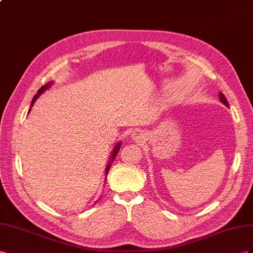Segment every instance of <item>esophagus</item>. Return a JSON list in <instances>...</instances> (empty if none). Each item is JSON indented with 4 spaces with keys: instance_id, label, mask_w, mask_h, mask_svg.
Instances as JSON below:
<instances>
[{
    "instance_id": "34e87169",
    "label": "esophagus",
    "mask_w": 253,
    "mask_h": 253,
    "mask_svg": "<svg viewBox=\"0 0 253 253\" xmlns=\"http://www.w3.org/2000/svg\"><path fill=\"white\" fill-rule=\"evenodd\" d=\"M142 138H143V136H142V134L141 133H134L133 134V139L135 140V141H141L142 140Z\"/></svg>"
}]
</instances>
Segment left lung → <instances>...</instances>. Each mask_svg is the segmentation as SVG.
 Segmentation results:
<instances>
[{"label":"left lung","mask_w":253,"mask_h":253,"mask_svg":"<svg viewBox=\"0 0 253 253\" xmlns=\"http://www.w3.org/2000/svg\"><path fill=\"white\" fill-rule=\"evenodd\" d=\"M219 99H220V102H221L223 105H226L227 107H229V104H228V102H227V99H226L225 95H223L221 92H219Z\"/></svg>","instance_id":"8db88e82"}]
</instances>
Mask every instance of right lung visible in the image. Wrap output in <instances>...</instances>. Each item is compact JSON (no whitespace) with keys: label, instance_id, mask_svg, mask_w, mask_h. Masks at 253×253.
<instances>
[{"label":"right lung","instance_id":"right-lung-1","mask_svg":"<svg viewBox=\"0 0 253 253\" xmlns=\"http://www.w3.org/2000/svg\"><path fill=\"white\" fill-rule=\"evenodd\" d=\"M53 84V82H50V83H47L46 84H44V85H42L41 88L38 90V93L37 94H36L35 96H34V98H33V100H32V104H31V107H33L34 106V104H35V102L36 100H37V98L42 94L43 92L44 91H46L47 89H49L50 88V85ZM31 112V108H30V110H28V113ZM121 142H119L117 145L114 146V148H113V150H112V153H111V157H110V162L108 163V165H107V168H106V175H108V171H109V169H110V167H111V163L114 161V159H115V157H117V155H118V153H119V150H120V148H121Z\"/></svg>","mask_w":253,"mask_h":253}]
</instances>
